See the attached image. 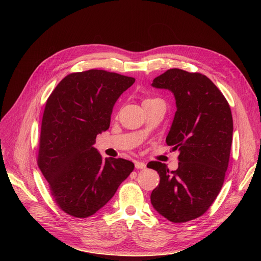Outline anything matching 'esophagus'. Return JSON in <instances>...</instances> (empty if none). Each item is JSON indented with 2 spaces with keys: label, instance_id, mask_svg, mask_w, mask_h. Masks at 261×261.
I'll return each instance as SVG.
<instances>
[{
  "label": "esophagus",
  "instance_id": "1",
  "mask_svg": "<svg viewBox=\"0 0 261 261\" xmlns=\"http://www.w3.org/2000/svg\"><path fill=\"white\" fill-rule=\"evenodd\" d=\"M135 168L136 169H144V168H146V164L144 162H135Z\"/></svg>",
  "mask_w": 261,
  "mask_h": 261
}]
</instances>
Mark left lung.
<instances>
[{
	"mask_svg": "<svg viewBox=\"0 0 261 261\" xmlns=\"http://www.w3.org/2000/svg\"><path fill=\"white\" fill-rule=\"evenodd\" d=\"M151 86L174 96L176 112L166 143L180 154L174 171L161 162L148 164L160 174L150 199L167 220L187 222L210 208L223 185L232 141L230 108L220 90L200 73L170 68Z\"/></svg>",
	"mask_w": 261,
	"mask_h": 261,
	"instance_id": "8db88e82",
	"label": "left lung"
}]
</instances>
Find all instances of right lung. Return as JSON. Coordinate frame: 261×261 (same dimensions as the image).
I'll return each instance as SVG.
<instances>
[{"mask_svg":"<svg viewBox=\"0 0 261 261\" xmlns=\"http://www.w3.org/2000/svg\"><path fill=\"white\" fill-rule=\"evenodd\" d=\"M135 79L102 70L64 77L46 101L38 165L50 194L66 214L87 218L112 199L134 169L125 159L106 158L94 147L110 127L113 107Z\"/></svg>","mask_w":261,"mask_h":261,"instance_id":"1","label":"right lung"}]
</instances>
